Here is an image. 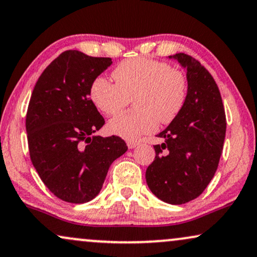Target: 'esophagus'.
<instances>
[{
    "label": "esophagus",
    "instance_id": "1",
    "mask_svg": "<svg viewBox=\"0 0 257 257\" xmlns=\"http://www.w3.org/2000/svg\"><path fill=\"white\" fill-rule=\"evenodd\" d=\"M126 145H128L129 149H134L135 147H138L140 145L139 141H126Z\"/></svg>",
    "mask_w": 257,
    "mask_h": 257
}]
</instances>
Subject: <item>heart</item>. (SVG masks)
<instances>
[{"instance_id": "heart-1", "label": "heart", "mask_w": 257, "mask_h": 257, "mask_svg": "<svg viewBox=\"0 0 257 257\" xmlns=\"http://www.w3.org/2000/svg\"><path fill=\"white\" fill-rule=\"evenodd\" d=\"M115 84L97 77L90 85V98L104 115H116L134 99L138 111L110 119L108 131L126 141H136L177 118L187 98V79L170 65L144 57L122 61L112 71Z\"/></svg>"}]
</instances>
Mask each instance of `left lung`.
I'll list each match as a JSON object with an SVG mask.
<instances>
[{"mask_svg":"<svg viewBox=\"0 0 257 257\" xmlns=\"http://www.w3.org/2000/svg\"><path fill=\"white\" fill-rule=\"evenodd\" d=\"M186 69L187 98L174 121L158 134L155 160L146 171L154 196L180 205L199 197L218 167L226 119L218 86L199 61L185 53L168 57Z\"/></svg>","mask_w":257,"mask_h":257,"instance_id":"8db88e82","label":"left lung"}]
</instances>
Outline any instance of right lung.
<instances>
[{"instance_id": "add662e5", "label": "right lung", "mask_w": 257, "mask_h": 257, "mask_svg": "<svg viewBox=\"0 0 257 257\" xmlns=\"http://www.w3.org/2000/svg\"><path fill=\"white\" fill-rule=\"evenodd\" d=\"M111 64V58L65 51L32 92L26 116L32 164L48 190L67 203L92 200L109 167L128 149L118 136L93 135L104 118L91 102L90 85Z\"/></svg>"}]
</instances>
